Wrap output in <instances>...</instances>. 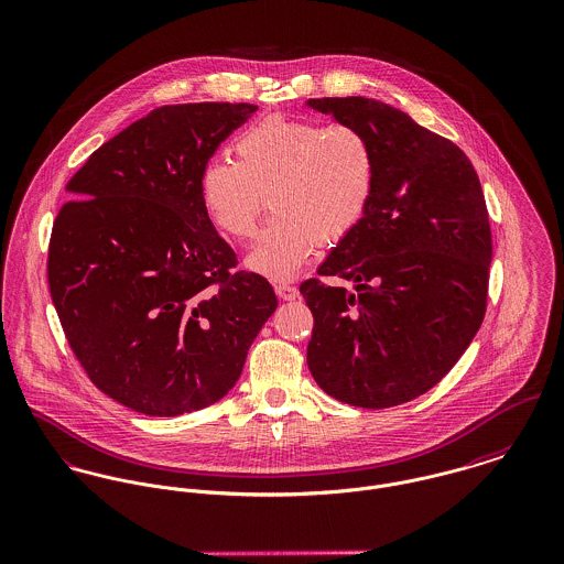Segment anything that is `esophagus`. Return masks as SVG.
<instances>
[{
  "instance_id": "1",
  "label": "esophagus",
  "mask_w": 564,
  "mask_h": 564,
  "mask_svg": "<svg viewBox=\"0 0 564 564\" xmlns=\"http://www.w3.org/2000/svg\"><path fill=\"white\" fill-rule=\"evenodd\" d=\"M274 292L281 301H296L301 294H299V288L290 285V283H276L274 285Z\"/></svg>"
}]
</instances>
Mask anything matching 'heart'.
Here are the masks:
<instances>
[{
  "label": "heart",
  "mask_w": 564,
  "mask_h": 564,
  "mask_svg": "<svg viewBox=\"0 0 564 564\" xmlns=\"http://www.w3.org/2000/svg\"><path fill=\"white\" fill-rule=\"evenodd\" d=\"M234 154L236 163H204L199 202L223 236L247 242L268 197L274 220L247 258L268 279H292L317 245H341L371 208L378 159L354 127L270 116L238 134Z\"/></svg>",
  "instance_id": "heart-1"
}]
</instances>
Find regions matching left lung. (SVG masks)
I'll return each instance as SVG.
<instances>
[{
  "label": "left lung",
  "instance_id": "left-lung-1",
  "mask_svg": "<svg viewBox=\"0 0 564 564\" xmlns=\"http://www.w3.org/2000/svg\"><path fill=\"white\" fill-rule=\"evenodd\" d=\"M367 134L378 186L358 229L301 285L313 313L306 365L319 389L369 410L434 389L475 339L487 308L491 229L470 159L387 102L308 98Z\"/></svg>",
  "mask_w": 564,
  "mask_h": 564
}]
</instances>
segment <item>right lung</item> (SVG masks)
I'll return each mask as SVG.
<instances>
[{"label":"right lung","instance_id":"1","mask_svg":"<svg viewBox=\"0 0 564 564\" xmlns=\"http://www.w3.org/2000/svg\"><path fill=\"white\" fill-rule=\"evenodd\" d=\"M258 107L188 102L150 111L70 177L46 276L87 378L148 416L225 397L276 308L272 285L236 268L199 202V172Z\"/></svg>","mask_w":564,"mask_h":564}]
</instances>
